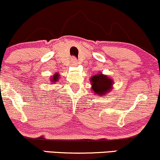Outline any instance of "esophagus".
I'll return each instance as SVG.
<instances>
[{"label":"esophagus","instance_id":"1","mask_svg":"<svg viewBox=\"0 0 160 160\" xmlns=\"http://www.w3.org/2000/svg\"><path fill=\"white\" fill-rule=\"evenodd\" d=\"M71 61H72V64L73 66H76V65L78 64V62H77V59L75 57H72Z\"/></svg>","mask_w":160,"mask_h":160}]
</instances>
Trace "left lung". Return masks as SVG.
Instances as JSON below:
<instances>
[{
  "label": "left lung",
  "instance_id": "left-lung-1",
  "mask_svg": "<svg viewBox=\"0 0 160 160\" xmlns=\"http://www.w3.org/2000/svg\"><path fill=\"white\" fill-rule=\"evenodd\" d=\"M91 82L94 94H102L103 96L111 91L113 85V81L102 74L94 75L91 78Z\"/></svg>",
  "mask_w": 160,
  "mask_h": 160
}]
</instances>
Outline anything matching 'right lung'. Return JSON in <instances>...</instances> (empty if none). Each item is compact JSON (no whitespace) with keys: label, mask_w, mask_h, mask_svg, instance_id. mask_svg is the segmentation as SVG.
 <instances>
[{"label":"right lung","mask_w":160,"mask_h":160,"mask_svg":"<svg viewBox=\"0 0 160 160\" xmlns=\"http://www.w3.org/2000/svg\"><path fill=\"white\" fill-rule=\"evenodd\" d=\"M58 79H59V75L56 73V74H55V75L53 76V78H52V82H56V81H58Z\"/></svg>","instance_id":"obj_1"}]
</instances>
